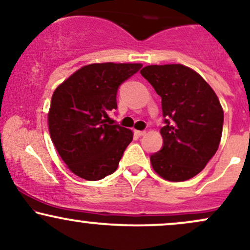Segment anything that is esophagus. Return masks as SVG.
I'll return each instance as SVG.
<instances>
[{
  "mask_svg": "<svg viewBox=\"0 0 250 250\" xmlns=\"http://www.w3.org/2000/svg\"><path fill=\"white\" fill-rule=\"evenodd\" d=\"M135 134L137 136H143V135H146V130H135Z\"/></svg>",
  "mask_w": 250,
  "mask_h": 250,
  "instance_id": "34e87169",
  "label": "esophagus"
}]
</instances>
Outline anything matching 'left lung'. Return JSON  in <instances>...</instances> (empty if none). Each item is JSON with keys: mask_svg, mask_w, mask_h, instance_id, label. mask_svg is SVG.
I'll list each match as a JSON object with an SVG mask.
<instances>
[{"mask_svg": "<svg viewBox=\"0 0 250 250\" xmlns=\"http://www.w3.org/2000/svg\"><path fill=\"white\" fill-rule=\"evenodd\" d=\"M162 99L163 147L150 156L155 173L180 182L197 175L219 148L223 109L213 88L183 64L147 65L140 71Z\"/></svg>", "mask_w": 250, "mask_h": 250, "instance_id": "1", "label": "left lung"}]
</instances>
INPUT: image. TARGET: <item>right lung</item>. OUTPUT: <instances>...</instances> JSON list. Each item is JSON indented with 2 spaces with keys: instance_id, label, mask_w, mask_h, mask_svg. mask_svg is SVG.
Wrapping results in <instances>:
<instances>
[{
  "instance_id": "obj_1",
  "label": "right lung",
  "mask_w": 250,
  "mask_h": 250,
  "mask_svg": "<svg viewBox=\"0 0 250 250\" xmlns=\"http://www.w3.org/2000/svg\"><path fill=\"white\" fill-rule=\"evenodd\" d=\"M141 63H91L71 74L51 96L48 127L51 141L68 169L97 181L117 169L133 131L109 123L116 93Z\"/></svg>"
}]
</instances>
